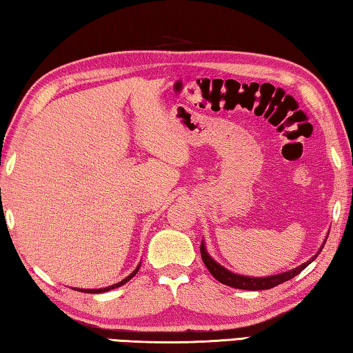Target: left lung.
Instances as JSON below:
<instances>
[{
  "mask_svg": "<svg viewBox=\"0 0 353 353\" xmlns=\"http://www.w3.org/2000/svg\"><path fill=\"white\" fill-rule=\"evenodd\" d=\"M323 249V246H322ZM321 249V251H322ZM200 254H202V260L205 263V267L208 268V271L211 274H213V278H216L219 281V283L225 284V285H230V287H235V289H245V290H267V289H273V287L285 283V281H289L294 278V276L300 274L303 270H305L309 263L312 262L314 259L312 257L309 262L300 265V267H296L295 270L292 271H287V273H281V274H274V276H267V278H248V276H240V274H235L232 273V271L225 270L224 267H221L219 263H216L213 259L208 256V252L205 251V245L202 243L200 245ZM319 256V254H317Z\"/></svg>",
  "mask_w": 353,
  "mask_h": 353,
  "instance_id": "left-lung-1",
  "label": "left lung"
}]
</instances>
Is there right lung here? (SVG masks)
Listing matches in <instances>:
<instances>
[{"instance_id": "right-lung-1", "label": "right lung", "mask_w": 353, "mask_h": 353, "mask_svg": "<svg viewBox=\"0 0 353 353\" xmlns=\"http://www.w3.org/2000/svg\"><path fill=\"white\" fill-rule=\"evenodd\" d=\"M139 268H140V267H137V270H135L131 276H128L126 279H123L121 283H118V284H113V285H110V287H105V289H91V290H79V292H86V294H101V292H107V290H110V289H115V287H120V285H123V284H126L129 279L134 278L135 273H137V271H139Z\"/></svg>"}]
</instances>
